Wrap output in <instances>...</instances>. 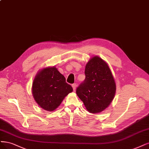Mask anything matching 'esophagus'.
Here are the masks:
<instances>
[{
	"mask_svg": "<svg viewBox=\"0 0 149 149\" xmlns=\"http://www.w3.org/2000/svg\"><path fill=\"white\" fill-rule=\"evenodd\" d=\"M72 87H73V91H76V84L75 83L73 84H72Z\"/></svg>",
	"mask_w": 149,
	"mask_h": 149,
	"instance_id": "esophagus-1",
	"label": "esophagus"
}]
</instances>
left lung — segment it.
<instances>
[{"label": "left lung", "instance_id": "obj_1", "mask_svg": "<svg viewBox=\"0 0 149 149\" xmlns=\"http://www.w3.org/2000/svg\"><path fill=\"white\" fill-rule=\"evenodd\" d=\"M86 78L76 89V94L88 111L92 113L104 110L115 94L116 84L109 66L99 57L87 63Z\"/></svg>", "mask_w": 149, "mask_h": 149}]
</instances>
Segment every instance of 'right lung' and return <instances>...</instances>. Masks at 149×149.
Returning <instances> with one entry per match:
<instances>
[{
  "instance_id": "obj_1",
  "label": "right lung",
  "mask_w": 149,
  "mask_h": 149,
  "mask_svg": "<svg viewBox=\"0 0 149 149\" xmlns=\"http://www.w3.org/2000/svg\"><path fill=\"white\" fill-rule=\"evenodd\" d=\"M33 94L38 105L47 111H53L60 105L65 97L73 91L66 83L64 76L55 67L41 70L33 83Z\"/></svg>"
}]
</instances>
